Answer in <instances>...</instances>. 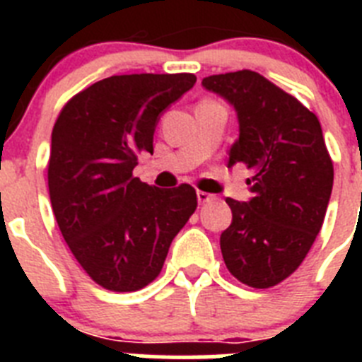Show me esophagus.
<instances>
[{
  "instance_id": "esophagus-1",
  "label": "esophagus",
  "mask_w": 362,
  "mask_h": 362,
  "mask_svg": "<svg viewBox=\"0 0 362 362\" xmlns=\"http://www.w3.org/2000/svg\"><path fill=\"white\" fill-rule=\"evenodd\" d=\"M214 199V196L212 194H206V192H197V201H199V203H209V201H212Z\"/></svg>"
}]
</instances>
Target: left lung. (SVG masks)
<instances>
[{
  "label": "left lung",
  "mask_w": 362,
  "mask_h": 362,
  "mask_svg": "<svg viewBox=\"0 0 362 362\" xmlns=\"http://www.w3.org/2000/svg\"><path fill=\"white\" fill-rule=\"evenodd\" d=\"M201 85L228 101L239 137L228 166L245 163L250 201L226 197L232 225L221 233V252L235 279L270 288L299 268L325 221L334 165L317 116L293 95L252 70L217 74Z\"/></svg>",
  "instance_id": "obj_1"
}]
</instances>
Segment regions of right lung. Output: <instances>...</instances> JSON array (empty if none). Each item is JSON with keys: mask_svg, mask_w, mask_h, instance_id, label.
I'll return each instance as SVG.
<instances>
[{"mask_svg": "<svg viewBox=\"0 0 362 362\" xmlns=\"http://www.w3.org/2000/svg\"><path fill=\"white\" fill-rule=\"evenodd\" d=\"M194 83V74L112 76L74 95L54 124L57 226L83 270L112 292L152 283L197 206L190 185L156 188L132 175L137 153L153 152L161 114Z\"/></svg>", "mask_w": 362, "mask_h": 362, "instance_id": "right-lung-1", "label": "right lung"}]
</instances>
